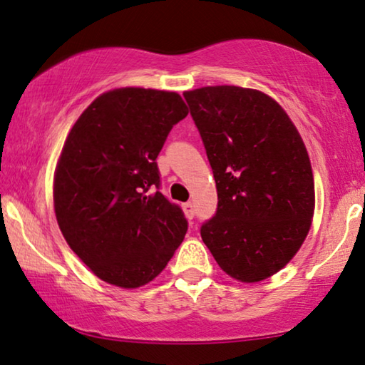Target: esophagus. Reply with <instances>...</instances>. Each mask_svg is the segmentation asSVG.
<instances>
[{"label": "esophagus", "instance_id": "34e87169", "mask_svg": "<svg viewBox=\"0 0 365 365\" xmlns=\"http://www.w3.org/2000/svg\"><path fill=\"white\" fill-rule=\"evenodd\" d=\"M183 212H185V215H187V218L192 220L195 217V205L192 202L183 203Z\"/></svg>", "mask_w": 365, "mask_h": 365}]
</instances>
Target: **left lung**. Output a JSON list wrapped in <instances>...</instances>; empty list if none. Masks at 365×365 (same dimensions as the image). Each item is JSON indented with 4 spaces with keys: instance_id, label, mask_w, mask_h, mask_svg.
<instances>
[{
    "instance_id": "8db88e82",
    "label": "left lung",
    "mask_w": 365,
    "mask_h": 365,
    "mask_svg": "<svg viewBox=\"0 0 365 365\" xmlns=\"http://www.w3.org/2000/svg\"><path fill=\"white\" fill-rule=\"evenodd\" d=\"M217 182L200 228L225 273L243 283L289 263L311 228L314 180L299 132L278 102L236 86L183 92Z\"/></svg>"
}]
</instances>
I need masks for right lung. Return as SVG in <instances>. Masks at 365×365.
<instances>
[{
    "mask_svg": "<svg viewBox=\"0 0 365 365\" xmlns=\"http://www.w3.org/2000/svg\"><path fill=\"white\" fill-rule=\"evenodd\" d=\"M187 114L177 92L124 87L97 97L66 138L56 218L71 250L106 283L147 284L183 241L188 222L160 193L157 157Z\"/></svg>",
    "mask_w": 365,
    "mask_h": 365,
    "instance_id": "add662e5",
    "label": "right lung"
}]
</instances>
